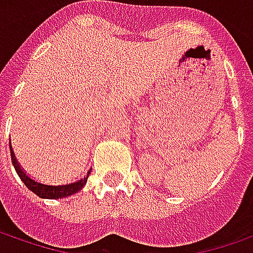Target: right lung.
Returning a JSON list of instances; mask_svg holds the SVG:
<instances>
[{"mask_svg":"<svg viewBox=\"0 0 253 253\" xmlns=\"http://www.w3.org/2000/svg\"><path fill=\"white\" fill-rule=\"evenodd\" d=\"M10 146V142H9ZM10 157H12V164L16 169L17 175L20 177V180L26 184V187L29 190H31L34 194H37L41 198H49V200H57V198H64V197L73 196L78 193L80 190H83V187L86 184V180H88V176L84 177V179H80L78 182L69 183V184H62V186H49V184H43V183L37 182V180H33L29 175H26L20 165L16 161V157H15V153L10 147Z\"/></svg>","mask_w":253,"mask_h":253,"instance_id":"add662e5","label":"right lung"}]
</instances>
